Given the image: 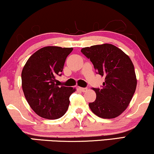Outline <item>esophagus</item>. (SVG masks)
Wrapping results in <instances>:
<instances>
[{
	"mask_svg": "<svg viewBox=\"0 0 154 154\" xmlns=\"http://www.w3.org/2000/svg\"><path fill=\"white\" fill-rule=\"evenodd\" d=\"M79 90H80L82 92H86L88 91L87 88H79Z\"/></svg>",
	"mask_w": 154,
	"mask_h": 154,
	"instance_id": "34e87169",
	"label": "esophagus"
}]
</instances>
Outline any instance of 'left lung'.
Returning a JSON list of instances; mask_svg holds the SVG:
<instances>
[{
    "label": "left lung",
    "instance_id": "obj_1",
    "mask_svg": "<svg viewBox=\"0 0 154 154\" xmlns=\"http://www.w3.org/2000/svg\"><path fill=\"white\" fill-rule=\"evenodd\" d=\"M91 60L97 74L105 77L101 88H93L96 99L89 103L93 113L103 119L119 116L131 101L137 79L131 59L111 44L92 45L81 50Z\"/></svg>",
    "mask_w": 154,
    "mask_h": 154
}]
</instances>
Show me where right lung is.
<instances>
[{
  "mask_svg": "<svg viewBox=\"0 0 154 154\" xmlns=\"http://www.w3.org/2000/svg\"><path fill=\"white\" fill-rule=\"evenodd\" d=\"M72 48L46 46L33 54L22 72V86L26 101L41 117L56 119L68 109L69 96L75 88L58 86L63 65Z\"/></svg>",
  "mask_w": 154,
  "mask_h": 154,
  "instance_id": "add662e5",
  "label": "right lung"
}]
</instances>
